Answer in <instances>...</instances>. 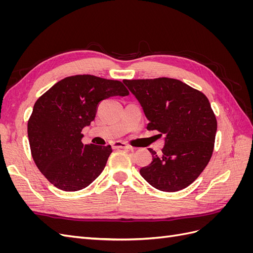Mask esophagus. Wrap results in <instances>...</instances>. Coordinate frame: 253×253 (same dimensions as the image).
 I'll return each instance as SVG.
<instances>
[{
	"label": "esophagus",
	"mask_w": 253,
	"mask_h": 253,
	"mask_svg": "<svg viewBox=\"0 0 253 253\" xmlns=\"http://www.w3.org/2000/svg\"><path fill=\"white\" fill-rule=\"evenodd\" d=\"M112 147H113L114 150H121V149L128 150V149H131V147H129V145H127V144L124 143V142H121V141H115L112 144Z\"/></svg>",
	"instance_id": "34e87169"
}]
</instances>
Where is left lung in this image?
Returning a JSON list of instances; mask_svg holds the SVG:
<instances>
[{"mask_svg": "<svg viewBox=\"0 0 253 253\" xmlns=\"http://www.w3.org/2000/svg\"><path fill=\"white\" fill-rule=\"evenodd\" d=\"M148 118L147 128L165 137L162 155L140 169L152 187L176 192L191 185L212 156L217 122L202 91L171 78L124 80Z\"/></svg>", "mask_w": 253, "mask_h": 253, "instance_id": "obj_1", "label": "left lung"}]
</instances>
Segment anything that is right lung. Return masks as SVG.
Segmentation results:
<instances>
[{
	"label": "right lung",
	"instance_id": "obj_1",
	"mask_svg": "<svg viewBox=\"0 0 253 253\" xmlns=\"http://www.w3.org/2000/svg\"><path fill=\"white\" fill-rule=\"evenodd\" d=\"M127 95L120 81L77 75L57 82L38 99L27 125L29 145L38 169L53 186L79 191L101 174L111 145L83 144L81 131L95 119L99 102Z\"/></svg>",
	"mask_w": 253,
	"mask_h": 253
}]
</instances>
